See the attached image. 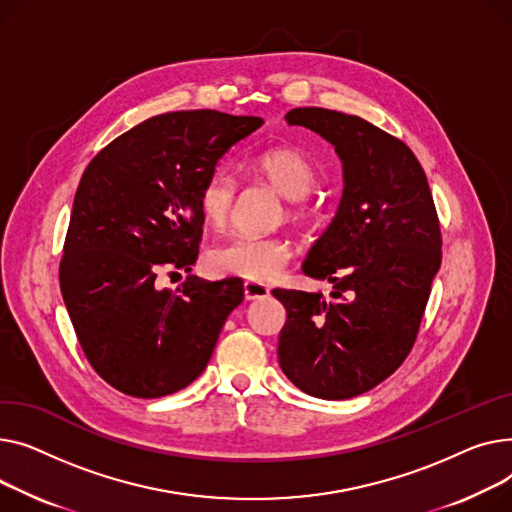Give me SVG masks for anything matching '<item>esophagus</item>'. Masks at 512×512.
<instances>
[{
    "instance_id": "34e87169",
    "label": "esophagus",
    "mask_w": 512,
    "mask_h": 512,
    "mask_svg": "<svg viewBox=\"0 0 512 512\" xmlns=\"http://www.w3.org/2000/svg\"><path fill=\"white\" fill-rule=\"evenodd\" d=\"M244 295H246V299H262V297H266V295H270V289L266 287V285H262V283H252V281H246L244 283Z\"/></svg>"
}]
</instances>
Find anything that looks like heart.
<instances>
[{
  "mask_svg": "<svg viewBox=\"0 0 512 512\" xmlns=\"http://www.w3.org/2000/svg\"><path fill=\"white\" fill-rule=\"evenodd\" d=\"M248 169L287 198V219L291 223L304 225L312 219V206L306 198L316 188L318 171L302 150L289 146L268 148L250 159ZM237 188L235 175L227 169H215L213 173H208L198 194V206L210 227L223 229L229 223ZM291 256L293 248L285 237L235 235L208 254V266L217 275L266 283L281 273Z\"/></svg>",
  "mask_w": 512,
  "mask_h": 512,
  "instance_id": "obj_1",
  "label": "heart"
}]
</instances>
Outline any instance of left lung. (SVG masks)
Wrapping results in <instances>:
<instances>
[{"label": "left lung", "mask_w": 512, "mask_h": 512, "mask_svg": "<svg viewBox=\"0 0 512 512\" xmlns=\"http://www.w3.org/2000/svg\"><path fill=\"white\" fill-rule=\"evenodd\" d=\"M285 119L335 144L345 188L304 262L308 277L333 283L330 297L273 291L287 310L279 364L312 397L351 399L411 353L442 260L440 221L426 173L403 140L322 107L291 109Z\"/></svg>", "instance_id": "8db88e82"}]
</instances>
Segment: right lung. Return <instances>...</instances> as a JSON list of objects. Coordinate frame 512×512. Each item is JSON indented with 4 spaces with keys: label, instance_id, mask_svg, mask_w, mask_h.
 <instances>
[{
    "label": "right lung",
    "instance_id": "right-lung-1",
    "mask_svg": "<svg viewBox=\"0 0 512 512\" xmlns=\"http://www.w3.org/2000/svg\"><path fill=\"white\" fill-rule=\"evenodd\" d=\"M262 124L213 109L163 113L117 136L84 169L59 287L88 364L119 393L159 399L186 388L242 304L235 277L188 275L175 291L155 281L161 270H192L204 179Z\"/></svg>",
    "mask_w": 512,
    "mask_h": 512
}]
</instances>
